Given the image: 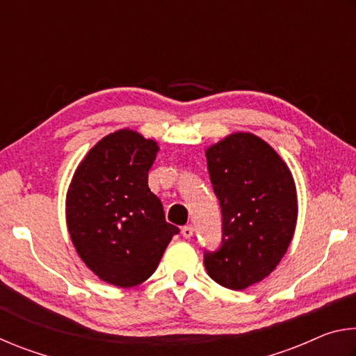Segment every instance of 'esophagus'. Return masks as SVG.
Here are the masks:
<instances>
[{"label":"esophagus","instance_id":"obj_1","mask_svg":"<svg viewBox=\"0 0 356 356\" xmlns=\"http://www.w3.org/2000/svg\"><path fill=\"white\" fill-rule=\"evenodd\" d=\"M193 232H195V229H193L191 225L182 227V236H184L185 238H191V237H193Z\"/></svg>","mask_w":356,"mask_h":356}]
</instances>
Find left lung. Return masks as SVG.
I'll use <instances>...</instances> for the list:
<instances>
[{"label":"left lung","instance_id":"1","mask_svg":"<svg viewBox=\"0 0 356 356\" xmlns=\"http://www.w3.org/2000/svg\"><path fill=\"white\" fill-rule=\"evenodd\" d=\"M222 215V243L204 254L210 278L243 291L273 272L292 242L298 216L297 186L280 154L248 131L206 149Z\"/></svg>","mask_w":356,"mask_h":356}]
</instances>
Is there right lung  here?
Instances as JSON below:
<instances>
[{
    "instance_id": "right-lung-1",
    "label": "right lung",
    "mask_w": 356,
    "mask_h": 356,
    "mask_svg": "<svg viewBox=\"0 0 356 356\" xmlns=\"http://www.w3.org/2000/svg\"><path fill=\"white\" fill-rule=\"evenodd\" d=\"M156 152V141L120 129L102 138L72 177L65 196L72 243L108 284L127 289L150 278L179 232L147 185Z\"/></svg>"
}]
</instances>
